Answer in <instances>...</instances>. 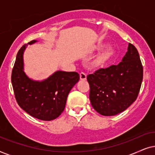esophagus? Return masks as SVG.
Segmentation results:
<instances>
[{
    "label": "esophagus",
    "mask_w": 155,
    "mask_h": 155,
    "mask_svg": "<svg viewBox=\"0 0 155 155\" xmlns=\"http://www.w3.org/2000/svg\"><path fill=\"white\" fill-rule=\"evenodd\" d=\"M80 79L81 80H86V74L84 72H81L80 73Z\"/></svg>",
    "instance_id": "1"
}]
</instances>
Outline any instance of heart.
<instances>
[{
  "label": "heart",
  "instance_id": "heart-1",
  "mask_svg": "<svg viewBox=\"0 0 155 155\" xmlns=\"http://www.w3.org/2000/svg\"><path fill=\"white\" fill-rule=\"evenodd\" d=\"M113 54V51L111 49H108L102 54H101L99 56L97 57L96 60V64L97 65H102L104 64L106 61H108L110 59V57Z\"/></svg>",
  "mask_w": 155,
  "mask_h": 155
}]
</instances>
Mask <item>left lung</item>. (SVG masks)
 Listing matches in <instances>:
<instances>
[{"instance_id":"1","label":"left lung","mask_w":155,"mask_h":155,"mask_svg":"<svg viewBox=\"0 0 155 155\" xmlns=\"http://www.w3.org/2000/svg\"><path fill=\"white\" fill-rule=\"evenodd\" d=\"M142 79L143 67L139 53L129 43L127 51L118 64L100 68L87 76L91 106L106 116L123 112L137 99Z\"/></svg>"}]
</instances>
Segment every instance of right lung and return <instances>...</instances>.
Here are the masks:
<instances>
[{"instance_id":"right-lung-1","label":"right lung","mask_w":155,"mask_h":155,"mask_svg":"<svg viewBox=\"0 0 155 155\" xmlns=\"http://www.w3.org/2000/svg\"><path fill=\"white\" fill-rule=\"evenodd\" d=\"M36 40L28 44L32 45ZM25 44L18 51L11 74V81L18 104L31 116L42 120L56 119L64 110L67 96L79 81L77 72H55L43 81L29 79L23 71L22 54Z\"/></svg>"}]
</instances>
